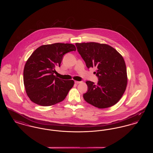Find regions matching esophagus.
<instances>
[{"label":"esophagus","instance_id":"1","mask_svg":"<svg viewBox=\"0 0 153 153\" xmlns=\"http://www.w3.org/2000/svg\"><path fill=\"white\" fill-rule=\"evenodd\" d=\"M74 82L76 83V84H80L81 82V81H74Z\"/></svg>","mask_w":153,"mask_h":153}]
</instances>
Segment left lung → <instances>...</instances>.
Returning <instances> with one entry per match:
<instances>
[{"label": "left lung", "instance_id": "8db88e82", "mask_svg": "<svg viewBox=\"0 0 153 153\" xmlns=\"http://www.w3.org/2000/svg\"><path fill=\"white\" fill-rule=\"evenodd\" d=\"M79 54L88 68H96L99 78L97 84L86 81L87 92L83 97L98 108H107L116 104L127 85L126 65L123 56L107 44L97 42L76 43Z\"/></svg>", "mask_w": 153, "mask_h": 153}]
</instances>
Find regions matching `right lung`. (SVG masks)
I'll return each mask as SVG.
<instances>
[{
	"instance_id": "right-lung-1",
	"label": "right lung",
	"mask_w": 153,
	"mask_h": 153,
	"mask_svg": "<svg viewBox=\"0 0 153 153\" xmlns=\"http://www.w3.org/2000/svg\"><path fill=\"white\" fill-rule=\"evenodd\" d=\"M71 44L44 45L38 48L27 60L23 70V83L31 102L42 106H51L63 101L73 87V80H61L54 75L63 56L76 51Z\"/></svg>"
}]
</instances>
